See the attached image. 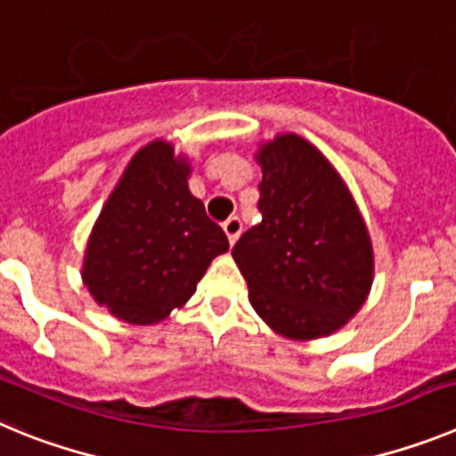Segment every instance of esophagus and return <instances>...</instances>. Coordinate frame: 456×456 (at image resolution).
<instances>
[{
  "instance_id": "1",
  "label": "esophagus",
  "mask_w": 456,
  "mask_h": 456,
  "mask_svg": "<svg viewBox=\"0 0 456 456\" xmlns=\"http://www.w3.org/2000/svg\"><path fill=\"white\" fill-rule=\"evenodd\" d=\"M224 232H225V237H228V244H231V247H235L237 237H240V232H241V221L237 219V216H231V219L224 224Z\"/></svg>"
}]
</instances>
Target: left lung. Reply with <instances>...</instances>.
Masks as SVG:
<instances>
[{
  "instance_id": "8db88e82",
  "label": "left lung",
  "mask_w": 456,
  "mask_h": 456,
  "mask_svg": "<svg viewBox=\"0 0 456 456\" xmlns=\"http://www.w3.org/2000/svg\"><path fill=\"white\" fill-rule=\"evenodd\" d=\"M263 221L232 248L248 301L288 340L336 333L356 315L374 281V248L340 173L304 136L257 146Z\"/></svg>"
}]
</instances>
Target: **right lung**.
<instances>
[{
  "instance_id": "1",
  "label": "right lung",
  "mask_w": 456,
  "mask_h": 456,
  "mask_svg": "<svg viewBox=\"0 0 456 456\" xmlns=\"http://www.w3.org/2000/svg\"><path fill=\"white\" fill-rule=\"evenodd\" d=\"M191 164L171 141L134 152L93 224L82 263L93 301L127 324L151 326L183 308L228 240L189 191Z\"/></svg>"
}]
</instances>
